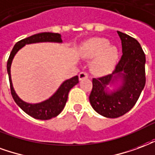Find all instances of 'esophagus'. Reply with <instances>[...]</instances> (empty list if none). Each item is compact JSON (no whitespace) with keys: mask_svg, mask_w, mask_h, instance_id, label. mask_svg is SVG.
<instances>
[{"mask_svg":"<svg viewBox=\"0 0 155 155\" xmlns=\"http://www.w3.org/2000/svg\"><path fill=\"white\" fill-rule=\"evenodd\" d=\"M79 80H82L84 78H88V74L86 73V72H81V73L78 74Z\"/></svg>","mask_w":155,"mask_h":155,"instance_id":"1","label":"esophagus"}]
</instances>
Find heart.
Instances as JSON below:
<instances>
[{
  "instance_id": "heart-1",
  "label": "heart",
  "mask_w": 155,
  "mask_h": 155,
  "mask_svg": "<svg viewBox=\"0 0 155 155\" xmlns=\"http://www.w3.org/2000/svg\"><path fill=\"white\" fill-rule=\"evenodd\" d=\"M81 54L86 58H94L91 70L99 76L110 73L118 58L117 48L103 38H93L85 42L81 47Z\"/></svg>"
}]
</instances>
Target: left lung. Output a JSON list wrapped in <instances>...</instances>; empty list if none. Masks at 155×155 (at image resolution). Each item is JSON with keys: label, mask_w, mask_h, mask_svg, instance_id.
I'll return each mask as SVG.
<instances>
[{"label": "left lung", "mask_w": 155, "mask_h": 155, "mask_svg": "<svg viewBox=\"0 0 155 155\" xmlns=\"http://www.w3.org/2000/svg\"><path fill=\"white\" fill-rule=\"evenodd\" d=\"M122 45V56L113 73L92 79L89 96L91 107L107 118H117L134 107L145 85V54L134 38L117 31ZM120 80L122 85L109 93L106 86Z\"/></svg>", "instance_id": "1"}]
</instances>
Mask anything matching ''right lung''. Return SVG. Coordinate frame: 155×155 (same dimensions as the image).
<instances>
[{
	"instance_id": "1",
	"label": "right lung",
	"mask_w": 155,
	"mask_h": 155,
	"mask_svg": "<svg viewBox=\"0 0 155 155\" xmlns=\"http://www.w3.org/2000/svg\"><path fill=\"white\" fill-rule=\"evenodd\" d=\"M39 42H56V43H62L63 40L61 39V35L58 33L44 32L36 34L28 38L21 39L18 41L15 45L14 48L12 49L10 57L7 61V73L10 81V87L12 97L15 101V103L22 109V110L28 114L29 116H32L34 118L38 120H49L53 117H56L61 111L64 110V107L66 105L68 92L73 88L77 83H78V77L75 76L72 78L68 79L64 81L57 91L54 93L51 97L48 100L42 101L40 103L30 104L27 103L25 101H22L14 90L12 81L11 77V66L12 60L14 58L15 55L20 48L24 47L25 45L34 44V43H39Z\"/></svg>"
}]
</instances>
